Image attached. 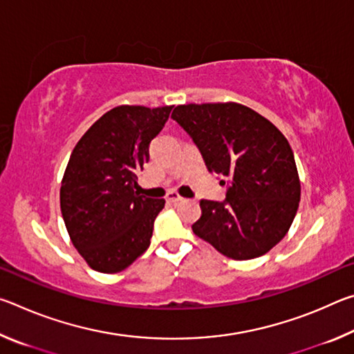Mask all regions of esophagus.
Listing matches in <instances>:
<instances>
[{
    "label": "esophagus",
    "mask_w": 354,
    "mask_h": 354,
    "mask_svg": "<svg viewBox=\"0 0 354 354\" xmlns=\"http://www.w3.org/2000/svg\"><path fill=\"white\" fill-rule=\"evenodd\" d=\"M167 200H169L170 203H179V201H183L184 198L181 195H178L176 192H169V194H167Z\"/></svg>",
    "instance_id": "1"
}]
</instances>
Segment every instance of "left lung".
<instances>
[{
    "label": "left lung",
    "mask_w": 354,
    "mask_h": 354,
    "mask_svg": "<svg viewBox=\"0 0 354 354\" xmlns=\"http://www.w3.org/2000/svg\"><path fill=\"white\" fill-rule=\"evenodd\" d=\"M171 118L190 136L209 171L226 184L223 201L201 200L192 230L221 254L254 259L281 242L299 194L293 151L281 131L237 103L176 106Z\"/></svg>",
    "instance_id": "obj_1"
}]
</instances>
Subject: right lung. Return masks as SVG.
Listing matches in <instances>:
<instances>
[{
	"label": "right lung",
	"mask_w": 354,
	"mask_h": 354,
	"mask_svg": "<svg viewBox=\"0 0 354 354\" xmlns=\"http://www.w3.org/2000/svg\"><path fill=\"white\" fill-rule=\"evenodd\" d=\"M173 106H118L76 143L61 185L71 242L93 270L118 273L149 247L165 200L140 195L137 175Z\"/></svg>",
	"instance_id": "obj_1"
}]
</instances>
